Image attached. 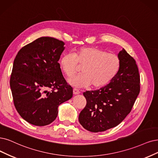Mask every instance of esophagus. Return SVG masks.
<instances>
[{
    "label": "esophagus",
    "mask_w": 158,
    "mask_h": 158,
    "mask_svg": "<svg viewBox=\"0 0 158 158\" xmlns=\"http://www.w3.org/2000/svg\"><path fill=\"white\" fill-rule=\"evenodd\" d=\"M73 94H79V93H80V91L78 90V89H73Z\"/></svg>",
    "instance_id": "1"
}]
</instances>
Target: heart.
I'll return each mask as SVG.
<instances>
[{"instance_id":"1","label":"heart","mask_w":158,"mask_h":158,"mask_svg":"<svg viewBox=\"0 0 158 158\" xmlns=\"http://www.w3.org/2000/svg\"><path fill=\"white\" fill-rule=\"evenodd\" d=\"M78 64L84 66L81 69L83 73L69 79V83L79 88L90 85L94 88H101L110 83L117 74L120 60L115 54L94 47L79 48L74 55L66 53L60 60L61 68L68 77L77 72Z\"/></svg>"}]
</instances>
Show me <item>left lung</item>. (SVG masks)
<instances>
[{"instance_id": "left-lung-1", "label": "left lung", "mask_w": 158, "mask_h": 158, "mask_svg": "<svg viewBox=\"0 0 158 158\" xmlns=\"http://www.w3.org/2000/svg\"><path fill=\"white\" fill-rule=\"evenodd\" d=\"M118 56L120 66L113 80L99 90L83 92L86 104L79 121L89 131H104L118 126L131 112L140 92V75L135 59L124 49Z\"/></svg>"}]
</instances>
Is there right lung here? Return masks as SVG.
Listing matches in <instances>:
<instances>
[{
  "instance_id": "add662e5",
  "label": "right lung",
  "mask_w": 158,
  "mask_h": 158,
  "mask_svg": "<svg viewBox=\"0 0 158 158\" xmlns=\"http://www.w3.org/2000/svg\"><path fill=\"white\" fill-rule=\"evenodd\" d=\"M62 41L42 37L22 48L15 58L10 88L17 111L28 123L44 126L53 122L58 107L73 96L59 60Z\"/></svg>"
}]
</instances>
